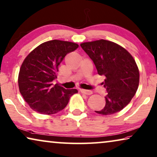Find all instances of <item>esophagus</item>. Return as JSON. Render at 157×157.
Wrapping results in <instances>:
<instances>
[{
  "label": "esophagus",
  "mask_w": 157,
  "mask_h": 157,
  "mask_svg": "<svg viewBox=\"0 0 157 157\" xmlns=\"http://www.w3.org/2000/svg\"><path fill=\"white\" fill-rule=\"evenodd\" d=\"M80 92L82 93L85 94H86V95H90L92 94V91L87 90H80Z\"/></svg>",
  "instance_id": "34e87169"
}]
</instances>
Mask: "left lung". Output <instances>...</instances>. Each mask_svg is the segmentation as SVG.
<instances>
[{
	"mask_svg": "<svg viewBox=\"0 0 157 157\" xmlns=\"http://www.w3.org/2000/svg\"><path fill=\"white\" fill-rule=\"evenodd\" d=\"M94 63L98 74L104 75L106 105L96 113L111 115L127 106L136 93L140 73L130 53L114 42L101 39L80 44Z\"/></svg>",
	"mask_w": 157,
	"mask_h": 157,
	"instance_id": "left-lung-1",
	"label": "left lung"
}]
</instances>
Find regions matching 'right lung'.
Listing matches in <instances>:
<instances>
[{
	"mask_svg": "<svg viewBox=\"0 0 157 157\" xmlns=\"http://www.w3.org/2000/svg\"><path fill=\"white\" fill-rule=\"evenodd\" d=\"M78 44L60 40L41 44L28 55L21 65L18 85L21 94L30 108L51 115L65 108L76 89L65 90L53 81L57 78L58 65Z\"/></svg>",
	"mask_w": 157,
	"mask_h": 157,
	"instance_id": "add662e5",
	"label": "right lung"
}]
</instances>
